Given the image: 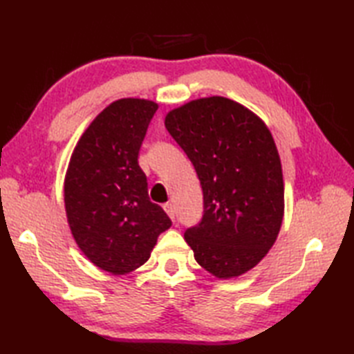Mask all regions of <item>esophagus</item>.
<instances>
[{
	"instance_id": "1",
	"label": "esophagus",
	"mask_w": 354,
	"mask_h": 354,
	"mask_svg": "<svg viewBox=\"0 0 354 354\" xmlns=\"http://www.w3.org/2000/svg\"><path fill=\"white\" fill-rule=\"evenodd\" d=\"M164 209H165V213L169 214L170 219H171V221H175V214H176V212H175V207H173L171 202H167V204H164Z\"/></svg>"
}]
</instances>
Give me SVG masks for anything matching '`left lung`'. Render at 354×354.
<instances>
[{"mask_svg":"<svg viewBox=\"0 0 354 354\" xmlns=\"http://www.w3.org/2000/svg\"><path fill=\"white\" fill-rule=\"evenodd\" d=\"M165 127L204 193L201 222L184 232L194 259L219 278L245 274L272 248L283 222V171L272 135L254 112L217 95L170 111Z\"/></svg>","mask_w":354,"mask_h":354,"instance_id":"1","label":"left lung"}]
</instances>
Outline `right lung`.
Listing matches in <instances>:
<instances>
[{
    "instance_id": "obj_1",
    "label": "right lung",
    "mask_w": 354,
    "mask_h": 354,
    "mask_svg": "<svg viewBox=\"0 0 354 354\" xmlns=\"http://www.w3.org/2000/svg\"><path fill=\"white\" fill-rule=\"evenodd\" d=\"M158 104L122 99L103 109L82 135L65 176L66 217L76 243L95 266L123 275L150 257L171 227L150 202L138 153Z\"/></svg>"
}]
</instances>
